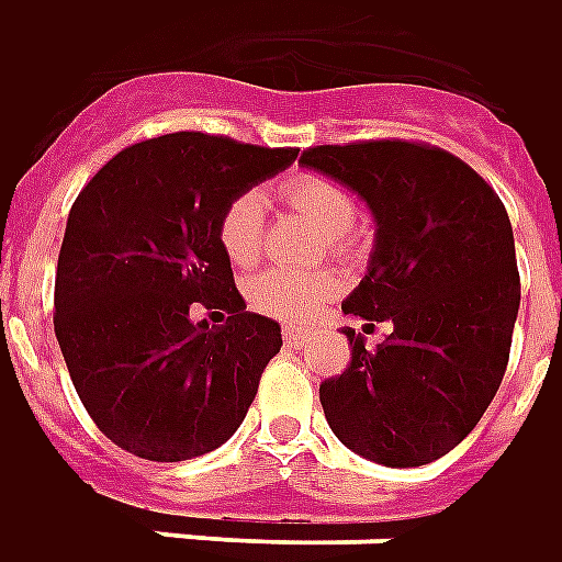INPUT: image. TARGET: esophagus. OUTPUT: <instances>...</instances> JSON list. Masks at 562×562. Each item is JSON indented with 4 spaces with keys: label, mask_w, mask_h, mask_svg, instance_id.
Segmentation results:
<instances>
[{
    "label": "esophagus",
    "mask_w": 562,
    "mask_h": 562,
    "mask_svg": "<svg viewBox=\"0 0 562 562\" xmlns=\"http://www.w3.org/2000/svg\"><path fill=\"white\" fill-rule=\"evenodd\" d=\"M305 341H308V336H305V333L293 329V326H284V345H288V348H302Z\"/></svg>",
    "instance_id": "obj_1"
}]
</instances>
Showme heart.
<instances>
[{
  "mask_svg": "<svg viewBox=\"0 0 562 562\" xmlns=\"http://www.w3.org/2000/svg\"><path fill=\"white\" fill-rule=\"evenodd\" d=\"M284 205L308 217L329 241L348 245L353 238V224L360 217V205L348 187L329 175L300 172L290 175L278 187ZM266 221V202L257 190L238 193L217 221V241L236 266L257 260ZM338 281L329 272H293V269H266L245 284V296L257 312L269 314L284 324H305L326 300H333Z\"/></svg>",
  "mask_w": 562,
  "mask_h": 562,
  "instance_id": "heart-1",
  "label": "heart"
}]
</instances>
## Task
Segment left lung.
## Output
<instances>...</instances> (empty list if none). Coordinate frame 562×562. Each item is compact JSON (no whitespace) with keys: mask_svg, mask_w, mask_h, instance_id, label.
<instances>
[{"mask_svg":"<svg viewBox=\"0 0 562 562\" xmlns=\"http://www.w3.org/2000/svg\"><path fill=\"white\" fill-rule=\"evenodd\" d=\"M300 162L375 214L369 274L341 308L393 324L375 351L345 329L351 363L321 381L326 420L366 460L432 463L475 429L503 384L520 305L508 211L472 166L424 142L317 145Z\"/></svg>","mask_w":562,"mask_h":562,"instance_id":"8db88e82","label":"left lung"}]
</instances>
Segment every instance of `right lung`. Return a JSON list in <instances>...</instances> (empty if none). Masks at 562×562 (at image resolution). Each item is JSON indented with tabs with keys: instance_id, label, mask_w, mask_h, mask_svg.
Masks as SVG:
<instances>
[{
	"instance_id": "1",
	"label": "right lung",
	"mask_w": 562,
	"mask_h": 562,
	"mask_svg": "<svg viewBox=\"0 0 562 562\" xmlns=\"http://www.w3.org/2000/svg\"><path fill=\"white\" fill-rule=\"evenodd\" d=\"M296 154L209 133L157 135L123 147L75 199L54 333L87 415L123 451L178 463L241 427L281 351V326L245 312L217 221ZM202 307L227 321L196 322Z\"/></svg>"
}]
</instances>
